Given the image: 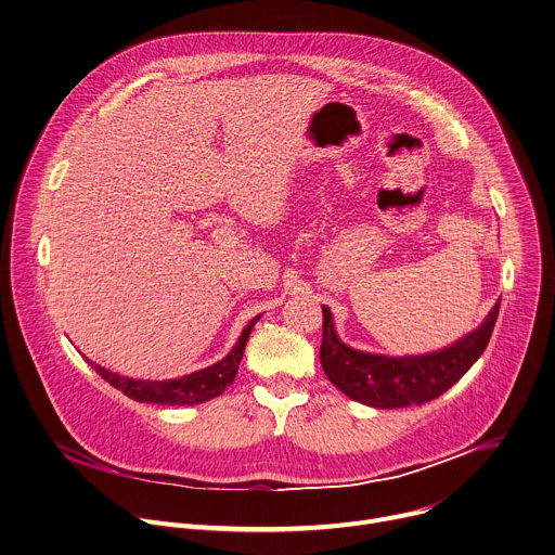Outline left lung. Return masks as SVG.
<instances>
[{"mask_svg": "<svg viewBox=\"0 0 555 555\" xmlns=\"http://www.w3.org/2000/svg\"><path fill=\"white\" fill-rule=\"evenodd\" d=\"M500 302L485 322L456 344L417 357L370 354L346 346L333 326V313L322 307L324 328L320 361L328 380L348 398L374 409L424 404L454 387L487 350L498 322Z\"/></svg>", "mask_w": 555, "mask_h": 555, "instance_id": "8db88e82", "label": "left lung"}]
</instances>
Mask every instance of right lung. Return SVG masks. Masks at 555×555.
I'll return each mask as SVG.
<instances>
[{
  "mask_svg": "<svg viewBox=\"0 0 555 555\" xmlns=\"http://www.w3.org/2000/svg\"><path fill=\"white\" fill-rule=\"evenodd\" d=\"M261 315H255L248 326L242 331L237 344L233 346V350L218 363L198 370L194 374L175 378V380H135V378H127V376H118L96 363H90L92 370L107 380L114 389L122 391L127 398L135 400V402H146V404H168V406H194V404H203L211 398H218L220 393H224V389L233 383L248 335L253 331V326L257 324Z\"/></svg>",
  "mask_w": 555,
  "mask_h": 555,
  "instance_id": "1",
  "label": "right lung"
}]
</instances>
